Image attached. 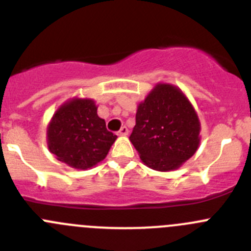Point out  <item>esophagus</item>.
<instances>
[{"label":"esophagus","instance_id":"esophagus-1","mask_svg":"<svg viewBox=\"0 0 251 251\" xmlns=\"http://www.w3.org/2000/svg\"><path fill=\"white\" fill-rule=\"evenodd\" d=\"M118 135L119 136H127L128 135V128L126 127V126H123V127H121L120 130H119Z\"/></svg>","mask_w":251,"mask_h":251}]
</instances>
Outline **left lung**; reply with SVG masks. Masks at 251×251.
Returning a JSON list of instances; mask_svg holds the SVG:
<instances>
[{"label":"left lung","mask_w":251,"mask_h":251,"mask_svg":"<svg viewBox=\"0 0 251 251\" xmlns=\"http://www.w3.org/2000/svg\"><path fill=\"white\" fill-rule=\"evenodd\" d=\"M201 123L181 90L158 83L138 104L131 143L141 160L156 171L178 169L199 147Z\"/></svg>","instance_id":"8db88e82"}]
</instances>
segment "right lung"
Here are the masks:
<instances>
[{
    "instance_id": "add662e5",
    "label": "right lung",
    "mask_w": 251,
    "mask_h": 251,
    "mask_svg": "<svg viewBox=\"0 0 251 251\" xmlns=\"http://www.w3.org/2000/svg\"><path fill=\"white\" fill-rule=\"evenodd\" d=\"M116 135L107 130L90 98H73L60 105L47 127V146L68 166L86 170L107 156Z\"/></svg>"
}]
</instances>
